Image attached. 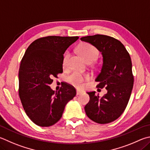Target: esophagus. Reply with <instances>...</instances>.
<instances>
[{
  "label": "esophagus",
  "instance_id": "esophagus-1",
  "mask_svg": "<svg viewBox=\"0 0 150 150\" xmlns=\"http://www.w3.org/2000/svg\"><path fill=\"white\" fill-rule=\"evenodd\" d=\"M83 94V91H79V90H77V95H80Z\"/></svg>",
  "mask_w": 150,
  "mask_h": 150
}]
</instances>
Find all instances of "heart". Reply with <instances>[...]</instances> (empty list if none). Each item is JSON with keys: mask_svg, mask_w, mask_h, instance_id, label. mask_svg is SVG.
<instances>
[{"mask_svg": "<svg viewBox=\"0 0 150 150\" xmlns=\"http://www.w3.org/2000/svg\"><path fill=\"white\" fill-rule=\"evenodd\" d=\"M79 52L81 56L84 58V60L88 63H91L96 60L99 55V51L98 49L88 42H83L79 46ZM69 54L67 53L65 54L63 59V66H66L67 60L69 59ZM90 76L88 74H81L77 72H73L66 77L67 83L76 87H81L85 81L88 80Z\"/></svg>", "mask_w": 150, "mask_h": 150, "instance_id": "obj_1", "label": "heart"}]
</instances>
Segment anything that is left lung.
Masks as SVG:
<instances>
[{
  "label": "left lung",
  "instance_id": "left-lung-1",
  "mask_svg": "<svg viewBox=\"0 0 150 150\" xmlns=\"http://www.w3.org/2000/svg\"><path fill=\"white\" fill-rule=\"evenodd\" d=\"M94 45L103 56L102 69L96 79L97 88L108 92L100 98L88 92L89 102L84 107L86 115L94 122L106 124L116 120L126 109L134 84L131 58L119 40L107 35H95L81 38Z\"/></svg>",
  "mask_w": 150,
  "mask_h": 150
}]
</instances>
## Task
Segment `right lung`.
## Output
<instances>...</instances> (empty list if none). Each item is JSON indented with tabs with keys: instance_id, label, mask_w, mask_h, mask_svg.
<instances>
[{
	"instance_id": "right-lung-1",
	"label": "right lung",
	"mask_w": 150,
	"mask_h": 150,
	"mask_svg": "<svg viewBox=\"0 0 150 150\" xmlns=\"http://www.w3.org/2000/svg\"><path fill=\"white\" fill-rule=\"evenodd\" d=\"M78 37L48 36L34 40L27 49L19 69V96L29 118L40 127L61 119L65 106L76 95L69 84L55 92L49 86L63 73L64 54Z\"/></svg>"
}]
</instances>
